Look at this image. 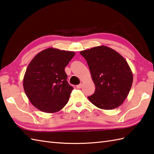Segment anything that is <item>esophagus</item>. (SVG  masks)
<instances>
[{
	"label": "esophagus",
	"mask_w": 154,
	"mask_h": 154,
	"mask_svg": "<svg viewBox=\"0 0 154 154\" xmlns=\"http://www.w3.org/2000/svg\"><path fill=\"white\" fill-rule=\"evenodd\" d=\"M82 87V84H78V85H77V86H76V88H77L78 89H80V88H81Z\"/></svg>",
	"instance_id": "1"
}]
</instances>
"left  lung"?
I'll return each mask as SVG.
<instances>
[{
    "mask_svg": "<svg viewBox=\"0 0 154 154\" xmlns=\"http://www.w3.org/2000/svg\"><path fill=\"white\" fill-rule=\"evenodd\" d=\"M86 60L95 86L88 97L98 108L111 110L121 105L127 97L133 75L126 60L117 51L107 46H97L81 51Z\"/></svg>",
    "mask_w": 154,
    "mask_h": 154,
    "instance_id": "obj_1",
    "label": "left lung"
}]
</instances>
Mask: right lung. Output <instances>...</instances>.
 <instances>
[{
    "label": "right lung",
    "mask_w": 154,
    "mask_h": 154,
    "mask_svg": "<svg viewBox=\"0 0 154 154\" xmlns=\"http://www.w3.org/2000/svg\"><path fill=\"white\" fill-rule=\"evenodd\" d=\"M74 55L73 51L48 48L32 60L23 77V86L34 107L53 113L66 105L73 87L68 83L64 68Z\"/></svg>",
    "instance_id": "right-lung-1"
}]
</instances>
